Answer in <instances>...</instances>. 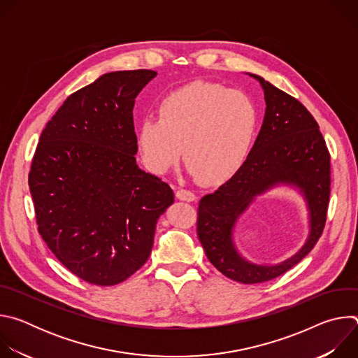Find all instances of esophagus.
<instances>
[{
  "instance_id": "obj_1",
  "label": "esophagus",
  "mask_w": 358,
  "mask_h": 358,
  "mask_svg": "<svg viewBox=\"0 0 358 358\" xmlns=\"http://www.w3.org/2000/svg\"><path fill=\"white\" fill-rule=\"evenodd\" d=\"M176 196H177L178 199H181V201H188V202H191V201H194V199L196 198L194 192H191V191H188V189H182V188L176 192Z\"/></svg>"
}]
</instances>
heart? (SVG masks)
<instances>
[{
	"instance_id": "obj_1",
	"label": "heart",
	"mask_w": 358,
	"mask_h": 358,
	"mask_svg": "<svg viewBox=\"0 0 358 358\" xmlns=\"http://www.w3.org/2000/svg\"><path fill=\"white\" fill-rule=\"evenodd\" d=\"M157 116L141 120L136 131L145 169L166 174L184 150L188 171L206 185L224 184L243 167L258 127L246 93L202 80L167 94Z\"/></svg>"
}]
</instances>
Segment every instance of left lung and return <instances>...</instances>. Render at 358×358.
<instances>
[{
	"label": "left lung",
	"instance_id": "1",
	"mask_svg": "<svg viewBox=\"0 0 358 358\" xmlns=\"http://www.w3.org/2000/svg\"><path fill=\"white\" fill-rule=\"evenodd\" d=\"M265 116L243 167L198 206L196 232L210 262L227 278L245 283L272 280L308 255L319 241L330 195V155L319 124L300 101L259 75ZM287 186L303 199L308 211V236L301 249L279 264L246 260L234 242L240 217L256 198Z\"/></svg>",
	"mask_w": 358,
	"mask_h": 358
}]
</instances>
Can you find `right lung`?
I'll return each mask as SVG.
<instances>
[{
	"label": "right lung",
	"instance_id": "1",
	"mask_svg": "<svg viewBox=\"0 0 358 358\" xmlns=\"http://www.w3.org/2000/svg\"><path fill=\"white\" fill-rule=\"evenodd\" d=\"M157 72L117 71L71 94L43 129L29 173L38 231L73 275L113 286L148 259L171 187L136 163L134 100Z\"/></svg>",
	"mask_w": 358,
	"mask_h": 358
}]
</instances>
